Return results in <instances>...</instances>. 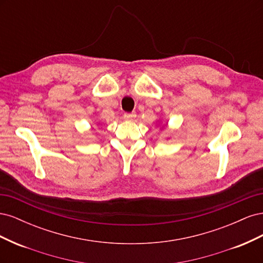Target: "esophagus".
<instances>
[{"label":"esophagus","instance_id":"obj_1","mask_svg":"<svg viewBox=\"0 0 263 263\" xmlns=\"http://www.w3.org/2000/svg\"><path fill=\"white\" fill-rule=\"evenodd\" d=\"M135 117H136V113H125L124 114V118L127 119V121H132V119H134Z\"/></svg>","mask_w":263,"mask_h":263}]
</instances>
